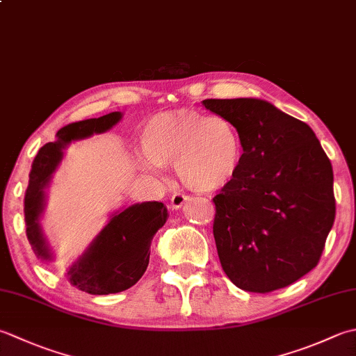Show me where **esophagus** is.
Listing matches in <instances>:
<instances>
[{
    "instance_id": "obj_1",
    "label": "esophagus",
    "mask_w": 356,
    "mask_h": 356,
    "mask_svg": "<svg viewBox=\"0 0 356 356\" xmlns=\"http://www.w3.org/2000/svg\"><path fill=\"white\" fill-rule=\"evenodd\" d=\"M186 200H188V196H185V194H182V193L172 194L171 208H172V210H179V208H182L185 205Z\"/></svg>"
}]
</instances>
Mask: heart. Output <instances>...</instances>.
<instances>
[{
  "instance_id": "b5f03b06",
  "label": "heart",
  "mask_w": 356,
  "mask_h": 356,
  "mask_svg": "<svg viewBox=\"0 0 356 356\" xmlns=\"http://www.w3.org/2000/svg\"><path fill=\"white\" fill-rule=\"evenodd\" d=\"M142 168L159 172L172 163L179 182L197 194L224 190L241 170L243 145L238 128L224 115L182 108L149 117L140 128Z\"/></svg>"
}]
</instances>
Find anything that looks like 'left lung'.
Segmentation results:
<instances>
[{"label":"left lung","mask_w":356,"mask_h":356,"mask_svg":"<svg viewBox=\"0 0 356 356\" xmlns=\"http://www.w3.org/2000/svg\"><path fill=\"white\" fill-rule=\"evenodd\" d=\"M238 128V176L213 199L216 247L236 287L268 293L315 268L333 220V170L307 123L259 99H207Z\"/></svg>","instance_id":"obj_1"}]
</instances>
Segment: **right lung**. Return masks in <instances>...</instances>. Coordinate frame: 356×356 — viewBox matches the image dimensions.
Listing matches in <instances>:
<instances>
[{
	"instance_id": "right-lung-1",
	"label": "right lung",
	"mask_w": 356,
	"mask_h": 356,
	"mask_svg": "<svg viewBox=\"0 0 356 356\" xmlns=\"http://www.w3.org/2000/svg\"><path fill=\"white\" fill-rule=\"evenodd\" d=\"M122 113L75 122L57 132V140L46 143L32 163L24 196L26 234L40 259L52 261L54 253L41 227L47 188L61 163L65 149L75 140L109 131L122 120ZM168 219L162 202H142L109 216L108 224L67 268V281L89 295H109L128 290L146 271L149 247L159 228Z\"/></svg>"
}]
</instances>
